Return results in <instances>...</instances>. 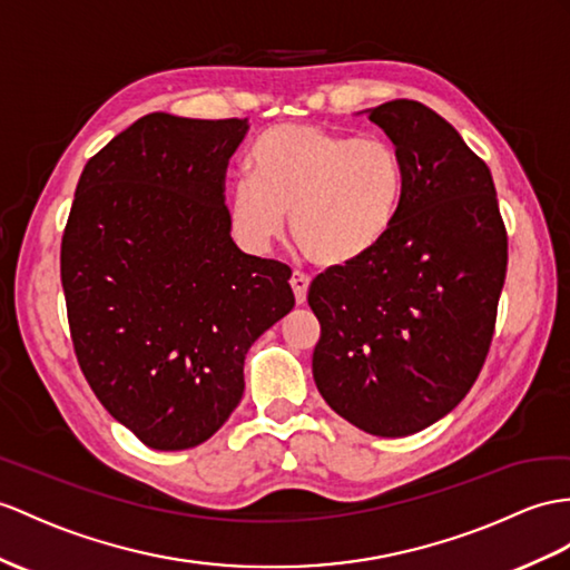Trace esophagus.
Returning <instances> with one entry per match:
<instances>
[{
  "label": "esophagus",
  "mask_w": 570,
  "mask_h": 570,
  "mask_svg": "<svg viewBox=\"0 0 570 570\" xmlns=\"http://www.w3.org/2000/svg\"><path fill=\"white\" fill-rule=\"evenodd\" d=\"M289 285H293V293H295L297 304H304V302H307V293H309V275H304V273L295 271V273H293V277H289Z\"/></svg>",
  "instance_id": "esophagus-1"
}]
</instances>
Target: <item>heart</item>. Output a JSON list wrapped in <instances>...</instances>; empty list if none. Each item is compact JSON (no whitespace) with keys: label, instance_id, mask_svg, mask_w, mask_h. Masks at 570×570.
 I'll list each match as a JSON object with an SVG mask.
<instances>
[{"label":"heart","instance_id":"b5f03b06","mask_svg":"<svg viewBox=\"0 0 570 570\" xmlns=\"http://www.w3.org/2000/svg\"><path fill=\"white\" fill-rule=\"evenodd\" d=\"M248 171L229 193V222L246 252L263 254L293 225L299 252L318 266L370 254L399 215L406 166L377 135L351 137L316 125L261 132Z\"/></svg>","mask_w":570,"mask_h":570}]
</instances>
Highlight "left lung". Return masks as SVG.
I'll list each match as a JSON object with an SVG mask.
<instances>
[{"instance_id": "left-lung-1", "label": "left lung", "mask_w": 570, "mask_h": 570, "mask_svg": "<svg viewBox=\"0 0 570 570\" xmlns=\"http://www.w3.org/2000/svg\"><path fill=\"white\" fill-rule=\"evenodd\" d=\"M399 149L406 188L370 254L314 277L312 372L341 419L404 438L448 415L491 348L508 234L489 166L419 101L367 110Z\"/></svg>"}]
</instances>
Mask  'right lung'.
Instances as JSON below:
<instances>
[{"mask_svg":"<svg viewBox=\"0 0 570 570\" xmlns=\"http://www.w3.org/2000/svg\"><path fill=\"white\" fill-rule=\"evenodd\" d=\"M246 118L149 114L79 176L60 248L72 345L104 409L151 450H188L244 394V357L295 307L285 263L232 242L227 164Z\"/></svg>","mask_w":570,"mask_h":570,"instance_id":"obj_1","label":"right lung"}]
</instances>
